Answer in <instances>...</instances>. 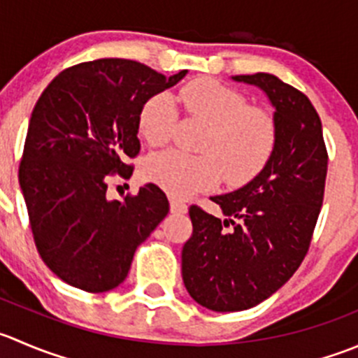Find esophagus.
Here are the masks:
<instances>
[{"label": "esophagus", "mask_w": 358, "mask_h": 358, "mask_svg": "<svg viewBox=\"0 0 358 358\" xmlns=\"http://www.w3.org/2000/svg\"><path fill=\"white\" fill-rule=\"evenodd\" d=\"M169 210H171V213L182 215L187 211V204L182 203L180 199H176V197H171V199H169Z\"/></svg>", "instance_id": "1"}]
</instances>
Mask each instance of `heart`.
<instances>
[{
    "label": "heart",
    "instance_id": "heart-1",
    "mask_svg": "<svg viewBox=\"0 0 358 358\" xmlns=\"http://www.w3.org/2000/svg\"><path fill=\"white\" fill-rule=\"evenodd\" d=\"M180 99L190 115L208 124L199 145L203 154L166 150L152 155L145 164L150 182L185 197L213 187L222 173L227 183L241 185L266 166L278 138L276 120L267 110L250 106L241 92L211 78L189 82ZM175 120V98L159 92L141 108L138 131L148 145L161 147L171 136Z\"/></svg>",
    "mask_w": 358,
    "mask_h": 358
}]
</instances>
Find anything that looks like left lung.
Segmentation results:
<instances>
[{
  "label": "left lung",
  "mask_w": 358,
  "mask_h": 358,
  "mask_svg": "<svg viewBox=\"0 0 358 358\" xmlns=\"http://www.w3.org/2000/svg\"><path fill=\"white\" fill-rule=\"evenodd\" d=\"M232 80L266 92L278 138L252 182L211 197L225 220L196 204L189 210L194 231L182 250L183 283L197 304L220 313L257 306L297 271L324 203L329 162L320 117L306 94L269 73Z\"/></svg>",
  "instance_id": "8db88e82"
}]
</instances>
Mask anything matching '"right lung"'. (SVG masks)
I'll use <instances>...</instances> for the list:
<instances>
[{
    "label": "right lung",
    "instance_id": "add662e5",
    "mask_svg": "<svg viewBox=\"0 0 358 358\" xmlns=\"http://www.w3.org/2000/svg\"><path fill=\"white\" fill-rule=\"evenodd\" d=\"M129 59H98L59 73L34 105L19 183L38 253L68 285L108 292L126 280L138 246L168 215L154 183L108 199L110 176L129 178L140 154L138 117L178 83Z\"/></svg>",
    "mask_w": 358,
    "mask_h": 358
}]
</instances>
